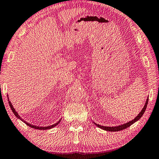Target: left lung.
Listing matches in <instances>:
<instances>
[{"label": "left lung", "instance_id": "left-lung-1", "mask_svg": "<svg viewBox=\"0 0 159 159\" xmlns=\"http://www.w3.org/2000/svg\"><path fill=\"white\" fill-rule=\"evenodd\" d=\"M148 100H149V98H147L146 102H145V104L143 108L141 110V111L139 113V114L137 116L133 119L130 121H129L126 123H124V124H122L120 125H118V126H113V127H111V126H104V125H101L99 124H98V123H95L94 121L93 123L95 124L96 126H98V128L102 129V130H107V131H110V132H116V131H120V130H124V129L127 128L128 127H130L131 125H133L134 123H135L136 121H138V120L140 118L142 115L144 114V113L145 111V110H146V108L147 107V104H148Z\"/></svg>", "mask_w": 159, "mask_h": 159}]
</instances>
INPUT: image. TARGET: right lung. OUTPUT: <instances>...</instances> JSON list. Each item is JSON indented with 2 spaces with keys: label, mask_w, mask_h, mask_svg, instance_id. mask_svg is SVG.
<instances>
[{
  "label": "right lung",
  "mask_w": 159,
  "mask_h": 159,
  "mask_svg": "<svg viewBox=\"0 0 159 159\" xmlns=\"http://www.w3.org/2000/svg\"><path fill=\"white\" fill-rule=\"evenodd\" d=\"M7 97H8V95H7ZM8 102H9V104H10V109H11L12 112L14 113V114L15 115V116L17 117V118H19V119H20V120H21V121H23L24 123H25L26 125H27L28 126H29V127H31V128H32L38 129V130H49V129H51V128H54V127H55L56 125H58L59 123H60V122L61 121V118H60V120H59V121H58L57 123H55V124L51 125H49V126H36V125H32V124H31V123H28V122L25 121V120H24V119H22V118H21L20 117V116L18 114V113H17V111H16V110L15 109L14 107H13L12 104L11 102H10L9 98H8Z\"/></svg>",
  "instance_id": "add662e5"
}]
</instances>
